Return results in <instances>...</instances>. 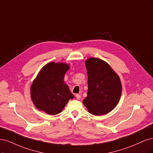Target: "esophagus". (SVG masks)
<instances>
[{
  "label": "esophagus",
  "mask_w": 153,
  "mask_h": 153,
  "mask_svg": "<svg viewBox=\"0 0 153 153\" xmlns=\"http://www.w3.org/2000/svg\"><path fill=\"white\" fill-rule=\"evenodd\" d=\"M76 98H77V100H79V99H80V98H81V95H79V94H76Z\"/></svg>",
  "instance_id": "34e87169"
}]
</instances>
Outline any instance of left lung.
Returning a JSON list of instances; mask_svg holds the SVG:
<instances>
[{
  "label": "left lung",
  "instance_id": "left-lung-1",
  "mask_svg": "<svg viewBox=\"0 0 153 153\" xmlns=\"http://www.w3.org/2000/svg\"><path fill=\"white\" fill-rule=\"evenodd\" d=\"M85 65L88 90L83 104L93 115L106 114L114 109L120 100V78L109 64L100 58H88Z\"/></svg>",
  "mask_w": 153,
  "mask_h": 153
}]
</instances>
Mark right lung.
<instances>
[{
	"label": "right lung",
	"instance_id": "right-lung-1",
	"mask_svg": "<svg viewBox=\"0 0 153 153\" xmlns=\"http://www.w3.org/2000/svg\"><path fill=\"white\" fill-rule=\"evenodd\" d=\"M65 63L54 62L44 65L30 86V97L33 105L39 111L50 115L60 113L74 95L64 81L69 70Z\"/></svg>",
	"mask_w": 153,
	"mask_h": 153
}]
</instances>
